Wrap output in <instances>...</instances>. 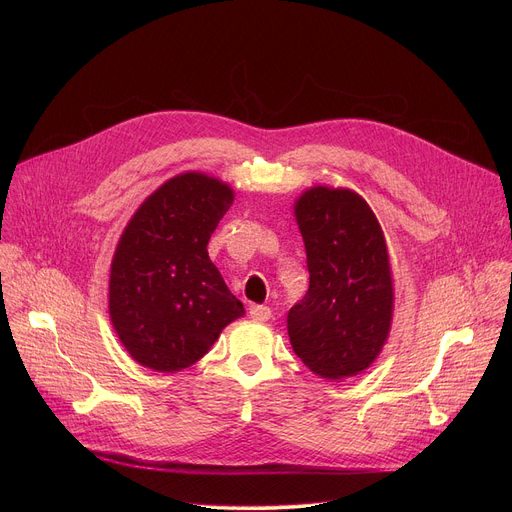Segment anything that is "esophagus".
I'll list each match as a JSON object with an SVG mask.
<instances>
[{"label": "esophagus", "instance_id": "34e87169", "mask_svg": "<svg viewBox=\"0 0 512 512\" xmlns=\"http://www.w3.org/2000/svg\"><path fill=\"white\" fill-rule=\"evenodd\" d=\"M249 316L255 320V322H267L271 318V310L267 306H257V304H251L249 306Z\"/></svg>", "mask_w": 512, "mask_h": 512}]
</instances>
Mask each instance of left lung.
Segmentation results:
<instances>
[{
	"instance_id": "8db88e82",
	"label": "left lung",
	"mask_w": 512,
	"mask_h": 512,
	"mask_svg": "<svg viewBox=\"0 0 512 512\" xmlns=\"http://www.w3.org/2000/svg\"><path fill=\"white\" fill-rule=\"evenodd\" d=\"M310 287L287 314L294 352L324 379L362 373L379 356L393 316L385 237L356 192L316 186L296 202Z\"/></svg>"
}]
</instances>
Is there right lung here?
Masks as SVG:
<instances>
[{
    "instance_id": "right-lung-1",
    "label": "right lung",
    "mask_w": 512,
    "mask_h": 512,
    "mask_svg": "<svg viewBox=\"0 0 512 512\" xmlns=\"http://www.w3.org/2000/svg\"><path fill=\"white\" fill-rule=\"evenodd\" d=\"M231 204L227 184L188 172L160 186L125 227L111 263L109 314L143 367H190L245 314L206 251Z\"/></svg>"
}]
</instances>
